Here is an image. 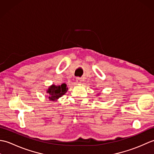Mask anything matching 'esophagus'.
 I'll return each mask as SVG.
<instances>
[{"mask_svg":"<svg viewBox=\"0 0 154 154\" xmlns=\"http://www.w3.org/2000/svg\"><path fill=\"white\" fill-rule=\"evenodd\" d=\"M81 81H82V79H81V78H80V77H77V79H76V82H77V83H81Z\"/></svg>","mask_w":154,"mask_h":154,"instance_id":"obj_1","label":"esophagus"}]
</instances>
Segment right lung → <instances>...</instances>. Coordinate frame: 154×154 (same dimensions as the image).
I'll return each instance as SVG.
<instances>
[{
  "instance_id": "1",
  "label": "right lung",
  "mask_w": 154,
  "mask_h": 154,
  "mask_svg": "<svg viewBox=\"0 0 154 154\" xmlns=\"http://www.w3.org/2000/svg\"><path fill=\"white\" fill-rule=\"evenodd\" d=\"M66 87V84L63 83L61 85H51L50 87H49L47 91V93L49 94V99L51 100H55L63 95L68 89Z\"/></svg>"
}]
</instances>
